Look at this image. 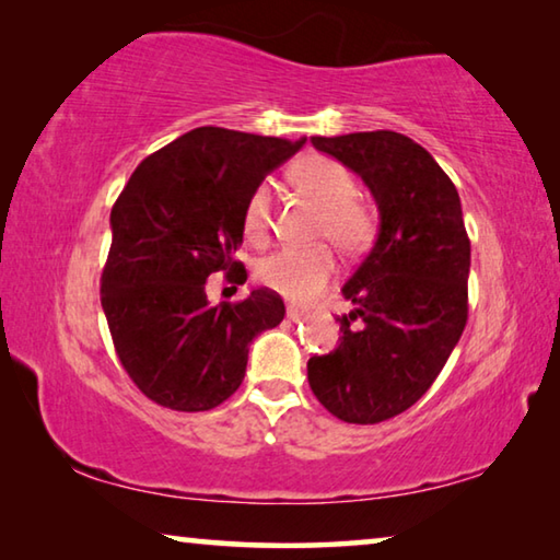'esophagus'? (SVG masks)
I'll return each instance as SVG.
<instances>
[{
	"instance_id": "1",
	"label": "esophagus",
	"mask_w": 560,
	"mask_h": 560,
	"mask_svg": "<svg viewBox=\"0 0 560 560\" xmlns=\"http://www.w3.org/2000/svg\"><path fill=\"white\" fill-rule=\"evenodd\" d=\"M287 318H289V320H293V324H296V320H301V318H303V311H299V308H289V311H287Z\"/></svg>"
}]
</instances>
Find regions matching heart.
I'll return each mask as SVG.
<instances>
[{
  "label": "heart",
  "mask_w": 560,
  "mask_h": 560,
  "mask_svg": "<svg viewBox=\"0 0 560 560\" xmlns=\"http://www.w3.org/2000/svg\"><path fill=\"white\" fill-rule=\"evenodd\" d=\"M291 185L320 207L316 240H328L343 254H355L371 242L373 217L355 202V179L336 160L306 155L289 170ZM242 232L246 242L267 244L271 234V187L264 183L252 189L242 210ZM336 261L326 246L281 249L264 259L257 277L264 287L293 303H308L324 293L334 279Z\"/></svg>",
  "instance_id": "obj_1"
}]
</instances>
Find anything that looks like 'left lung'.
<instances>
[{"instance_id": "1", "label": "left lung", "mask_w": 560, "mask_h": 560, "mask_svg": "<svg viewBox=\"0 0 560 560\" xmlns=\"http://www.w3.org/2000/svg\"><path fill=\"white\" fill-rule=\"evenodd\" d=\"M363 179L381 212L377 240L343 296L338 348L308 360V385L338 420L375 424L430 390L467 326L471 246L447 173L402 132L311 138Z\"/></svg>"}]
</instances>
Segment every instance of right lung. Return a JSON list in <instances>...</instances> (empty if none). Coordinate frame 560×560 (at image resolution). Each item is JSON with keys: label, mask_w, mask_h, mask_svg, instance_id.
<instances>
[{"label": "right lung", "mask_w": 560, "mask_h": 560, "mask_svg": "<svg viewBox=\"0 0 560 560\" xmlns=\"http://www.w3.org/2000/svg\"><path fill=\"white\" fill-rule=\"evenodd\" d=\"M303 143L195 128L148 155L122 187L101 306L122 368L153 402L179 412L222 405L244 381L252 340L283 320L279 293L254 289L212 306L207 279L226 271L246 281L234 259L246 197Z\"/></svg>", "instance_id": "right-lung-1"}]
</instances>
